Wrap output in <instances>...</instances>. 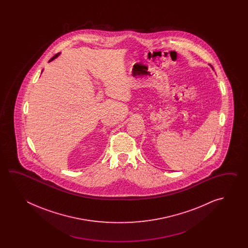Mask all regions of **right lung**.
<instances>
[{
    "label": "right lung",
    "mask_w": 248,
    "mask_h": 248,
    "mask_svg": "<svg viewBox=\"0 0 248 248\" xmlns=\"http://www.w3.org/2000/svg\"><path fill=\"white\" fill-rule=\"evenodd\" d=\"M59 55H60V53H58V54H56V55H55V56H54V57H53L52 58H50V60H49L48 62H51V61H53L54 59H56V58H58Z\"/></svg>",
    "instance_id": "right-lung-1"
}]
</instances>
